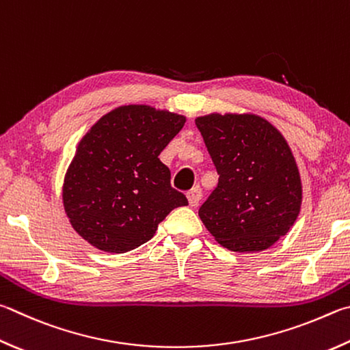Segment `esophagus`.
<instances>
[{
    "label": "esophagus",
    "instance_id": "obj_1",
    "mask_svg": "<svg viewBox=\"0 0 350 350\" xmlns=\"http://www.w3.org/2000/svg\"><path fill=\"white\" fill-rule=\"evenodd\" d=\"M187 197H188L189 205H191V206L199 205V202L202 200V189H200V187H194L193 189H189V191L187 193Z\"/></svg>",
    "mask_w": 350,
    "mask_h": 350
}]
</instances>
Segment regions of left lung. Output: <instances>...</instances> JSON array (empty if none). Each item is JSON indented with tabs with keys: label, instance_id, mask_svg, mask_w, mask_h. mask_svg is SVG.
<instances>
[{
	"label": "left lung",
	"instance_id": "1",
	"mask_svg": "<svg viewBox=\"0 0 350 350\" xmlns=\"http://www.w3.org/2000/svg\"><path fill=\"white\" fill-rule=\"evenodd\" d=\"M219 174L199 215L221 246L236 252L268 250L300 213L301 180L282 133L254 114L196 119Z\"/></svg>",
	"mask_w": 350,
	"mask_h": 350
}]
</instances>
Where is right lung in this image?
I'll use <instances>...</instances> for the list:
<instances>
[{
	"mask_svg": "<svg viewBox=\"0 0 350 350\" xmlns=\"http://www.w3.org/2000/svg\"><path fill=\"white\" fill-rule=\"evenodd\" d=\"M185 118L148 105L107 113L82 137L62 189L75 231L100 251L122 254L154 236L187 197L171 187L159 154Z\"/></svg>",
	"mask_w": 350,
	"mask_h": 350,
	"instance_id": "right-lung-1",
	"label": "right lung"
}]
</instances>
